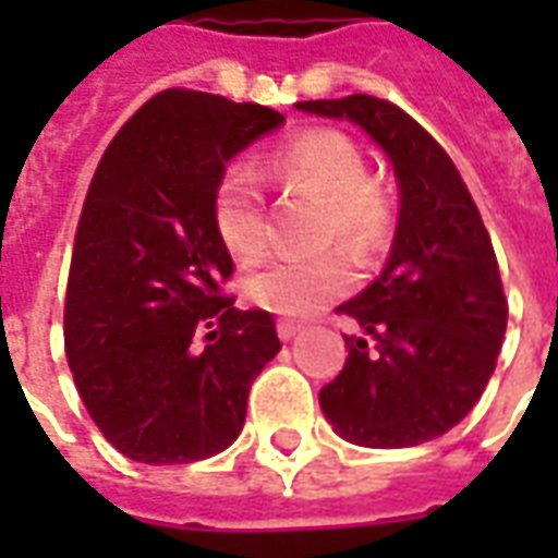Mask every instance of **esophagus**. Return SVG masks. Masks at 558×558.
<instances>
[{"label":"esophagus","instance_id":"1","mask_svg":"<svg viewBox=\"0 0 558 558\" xmlns=\"http://www.w3.org/2000/svg\"><path fill=\"white\" fill-rule=\"evenodd\" d=\"M302 331V326L295 323V319H278V335L280 340H292L295 335Z\"/></svg>","mask_w":558,"mask_h":558}]
</instances>
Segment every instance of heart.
I'll list each match as a JSON object with an SVG mask.
<instances>
[{
    "mask_svg": "<svg viewBox=\"0 0 558 558\" xmlns=\"http://www.w3.org/2000/svg\"><path fill=\"white\" fill-rule=\"evenodd\" d=\"M287 191L319 203L311 242L340 244L359 263H371L391 242L398 227V199L386 182L371 175L362 146L335 128H311L290 137L268 158ZM211 223L220 244L239 263H254L271 239L266 196L256 172L232 163L220 175L211 199ZM352 283L347 254L326 251L307 259H275L244 280L247 299L271 314L311 316Z\"/></svg>",
    "mask_w": 558,
    "mask_h": 558,
    "instance_id": "1",
    "label": "heart"
}]
</instances>
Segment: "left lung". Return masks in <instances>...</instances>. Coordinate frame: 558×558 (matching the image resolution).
I'll return each mask as SVG.
<instances>
[{"label":"left lung","mask_w":558,"mask_h":558,"mask_svg":"<svg viewBox=\"0 0 558 558\" xmlns=\"http://www.w3.org/2000/svg\"><path fill=\"white\" fill-rule=\"evenodd\" d=\"M304 113L350 119L386 148L400 184V218L383 275L340 304L359 335L319 391L335 430L367 448H410L451 430L490 383L508 299L478 206L424 128L374 95L302 101Z\"/></svg>","instance_id":"left-lung-1"}]
</instances>
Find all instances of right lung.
Here are the masks:
<instances>
[{
    "label": "right lung",
    "instance_id": "1",
    "mask_svg": "<svg viewBox=\"0 0 558 558\" xmlns=\"http://www.w3.org/2000/svg\"><path fill=\"white\" fill-rule=\"evenodd\" d=\"M283 122L194 89L140 107L83 203L65 292V355L83 407L131 460L194 463L235 442L256 374L280 350L268 311L223 292L211 223L223 163Z\"/></svg>",
    "mask_w": 558,
    "mask_h": 558
}]
</instances>
